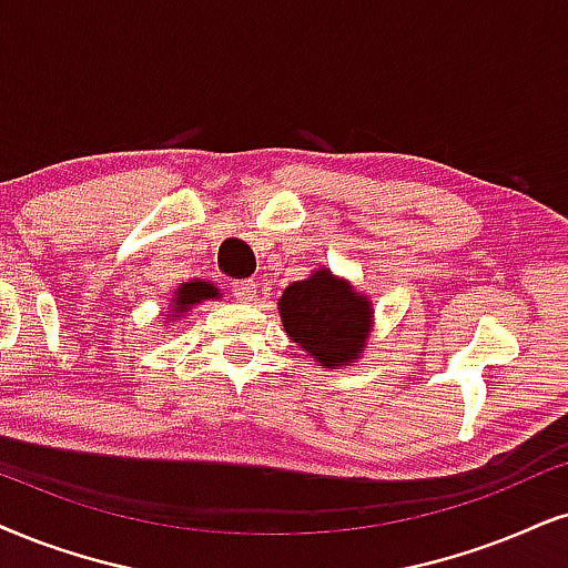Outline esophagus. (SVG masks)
<instances>
[{
  "mask_svg": "<svg viewBox=\"0 0 568 568\" xmlns=\"http://www.w3.org/2000/svg\"><path fill=\"white\" fill-rule=\"evenodd\" d=\"M233 296L235 301H241V304H251V301L256 298L254 280H239V283H233Z\"/></svg>",
  "mask_w": 568,
  "mask_h": 568,
  "instance_id": "34e87169",
  "label": "esophagus"
}]
</instances>
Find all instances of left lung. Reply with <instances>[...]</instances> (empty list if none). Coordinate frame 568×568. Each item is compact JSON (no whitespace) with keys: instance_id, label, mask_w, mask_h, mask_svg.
<instances>
[{"instance_id":"8db88e82","label":"left lung","mask_w":568,"mask_h":568,"mask_svg":"<svg viewBox=\"0 0 568 568\" xmlns=\"http://www.w3.org/2000/svg\"><path fill=\"white\" fill-rule=\"evenodd\" d=\"M277 312L291 341L320 369H341L358 362L375 327V306L367 293H358L351 280L333 275L329 267L291 283L277 298Z\"/></svg>"}]
</instances>
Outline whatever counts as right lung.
Masks as SVG:
<instances>
[{
	"instance_id": "add662e5",
	"label": "right lung",
	"mask_w": 568,
	"mask_h": 568,
	"mask_svg": "<svg viewBox=\"0 0 568 568\" xmlns=\"http://www.w3.org/2000/svg\"><path fill=\"white\" fill-rule=\"evenodd\" d=\"M214 298H222L217 285L210 283V280H189V283H181L175 291H172L170 306L168 312L162 314V320L178 322L181 317H185L193 306L204 304V301H214Z\"/></svg>"
}]
</instances>
